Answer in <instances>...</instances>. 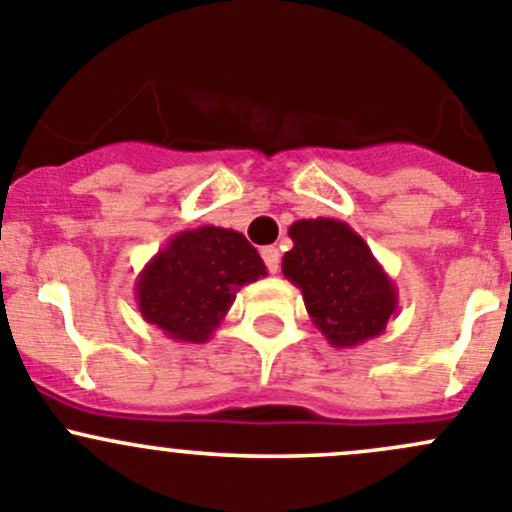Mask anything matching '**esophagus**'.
<instances>
[{
  "mask_svg": "<svg viewBox=\"0 0 512 512\" xmlns=\"http://www.w3.org/2000/svg\"><path fill=\"white\" fill-rule=\"evenodd\" d=\"M262 260H265L267 270H270L272 275L280 270V250H277V247H262Z\"/></svg>",
  "mask_w": 512,
  "mask_h": 512,
  "instance_id": "obj_1",
  "label": "esophagus"
}]
</instances>
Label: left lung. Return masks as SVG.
I'll use <instances>...</instances> for the list:
<instances>
[{"instance_id":"1","label":"left lung","mask_w":512,"mask_h":512,"mask_svg":"<svg viewBox=\"0 0 512 512\" xmlns=\"http://www.w3.org/2000/svg\"><path fill=\"white\" fill-rule=\"evenodd\" d=\"M282 275L299 287L314 327L332 347L349 349L384 334L399 292L359 232L342 220H297Z\"/></svg>"}]
</instances>
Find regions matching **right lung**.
<instances>
[{"label": "right lung", "mask_w": 512, "mask_h": 512, "mask_svg": "<svg viewBox=\"0 0 512 512\" xmlns=\"http://www.w3.org/2000/svg\"><path fill=\"white\" fill-rule=\"evenodd\" d=\"M260 277H267V267L242 232L215 225L183 230L138 275V312L175 342L203 344L240 287Z\"/></svg>", "instance_id": "obj_1"}]
</instances>
